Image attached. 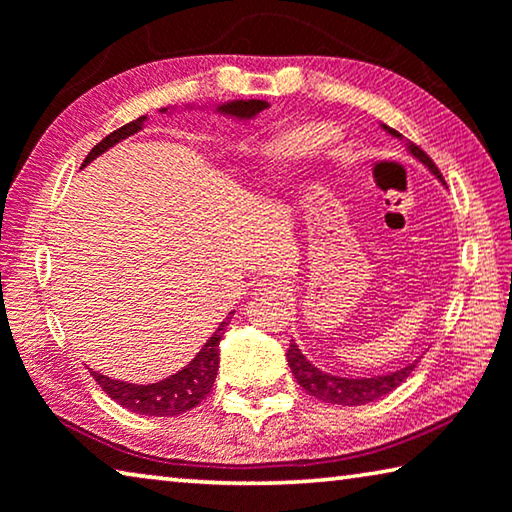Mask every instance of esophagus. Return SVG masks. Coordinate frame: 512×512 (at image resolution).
I'll use <instances>...</instances> for the list:
<instances>
[{
	"label": "esophagus",
	"mask_w": 512,
	"mask_h": 512,
	"mask_svg": "<svg viewBox=\"0 0 512 512\" xmlns=\"http://www.w3.org/2000/svg\"><path fill=\"white\" fill-rule=\"evenodd\" d=\"M257 296H264V298H282L289 291L287 282L280 280V278H262L257 282Z\"/></svg>",
	"instance_id": "1"
}]
</instances>
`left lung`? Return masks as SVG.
<instances>
[{"label":"left lung","instance_id":"8db88e82","mask_svg":"<svg viewBox=\"0 0 512 512\" xmlns=\"http://www.w3.org/2000/svg\"><path fill=\"white\" fill-rule=\"evenodd\" d=\"M380 127H383L389 136L403 141L412 157L421 161V164L431 170L437 182L444 184V177L440 175V170L435 168L431 157H428L424 150L417 148L412 141H405L403 134L396 132V129L387 127V125H380ZM287 362H289L291 373H294V378L298 380V385L303 387L307 394L314 396V399H319L323 403H335V405H367L371 401L383 399L385 394H389L392 389L399 387L403 380L410 376L412 369L417 367L419 360L408 362L401 369L380 373V376H369V378L335 376V373H328V371H321L319 367H314V364L305 358L303 351H300L294 339H291V344L287 348Z\"/></svg>","mask_w":512,"mask_h":512}]
</instances>
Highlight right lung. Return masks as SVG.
I'll return each mask as SVG.
<instances>
[{"label": "right lung", "mask_w": 512, "mask_h": 512, "mask_svg": "<svg viewBox=\"0 0 512 512\" xmlns=\"http://www.w3.org/2000/svg\"><path fill=\"white\" fill-rule=\"evenodd\" d=\"M186 109H193V104H189ZM269 109V102L264 100H232L225 104H218L214 109L216 113H223V116L237 118V120H250L255 118L259 111ZM161 113H170L173 109H159ZM148 123V116L136 118L134 123H127L125 127L116 129V132L109 134L107 139H102L95 148L88 152V157L84 159L81 168L91 164L95 157H100L107 150H111L113 145H118L120 141H125L127 136H132ZM234 312L225 316V321H221V326L216 328L212 337L207 339L205 346L200 348L186 367H182L173 376H168L159 383H150V385H136V383H127V380H116L104 376V373H97L91 369V376L97 380L104 392H107L113 401L123 408L136 412V415H145V417H177L182 412L196 408L200 401H205V396L212 392L216 373H218V344H221V337L225 335V328L230 326V319Z\"/></svg>", "instance_id": "1"}]
</instances>
